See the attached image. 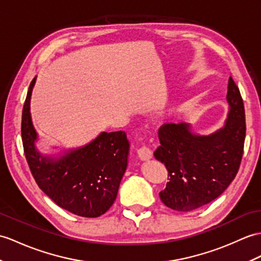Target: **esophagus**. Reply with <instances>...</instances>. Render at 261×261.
Returning a JSON list of instances; mask_svg holds the SVG:
<instances>
[{
    "label": "esophagus",
    "mask_w": 261,
    "mask_h": 261,
    "mask_svg": "<svg viewBox=\"0 0 261 261\" xmlns=\"http://www.w3.org/2000/svg\"><path fill=\"white\" fill-rule=\"evenodd\" d=\"M138 155H139V158L143 161L149 160L152 158V150L148 147H145V145H143V147L138 149Z\"/></svg>",
    "instance_id": "esophagus-1"
}]
</instances>
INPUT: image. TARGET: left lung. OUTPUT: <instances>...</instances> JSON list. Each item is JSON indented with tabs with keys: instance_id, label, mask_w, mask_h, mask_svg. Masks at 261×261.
Returning a JSON list of instances; mask_svg holds the SVG:
<instances>
[{
	"instance_id": "1",
	"label": "left lung",
	"mask_w": 261,
	"mask_h": 261,
	"mask_svg": "<svg viewBox=\"0 0 261 261\" xmlns=\"http://www.w3.org/2000/svg\"><path fill=\"white\" fill-rule=\"evenodd\" d=\"M228 118L209 136L192 133L188 123H168L159 129L156 160L168 170L166 189L159 196L167 207L191 211L219 197L237 174L246 138L245 107L240 91L230 76Z\"/></svg>"
}]
</instances>
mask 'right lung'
I'll return each mask as SVG.
<instances>
[{
	"instance_id": "obj_1",
	"label": "right lung",
	"mask_w": 261,
	"mask_h": 261,
	"mask_svg": "<svg viewBox=\"0 0 261 261\" xmlns=\"http://www.w3.org/2000/svg\"><path fill=\"white\" fill-rule=\"evenodd\" d=\"M33 79L22 112L24 153L35 182L59 207L80 217L96 218L106 214L117 198L128 166L130 143L124 131L101 132L84 147L72 149L54 158L41 154L30 112Z\"/></svg>"
}]
</instances>
